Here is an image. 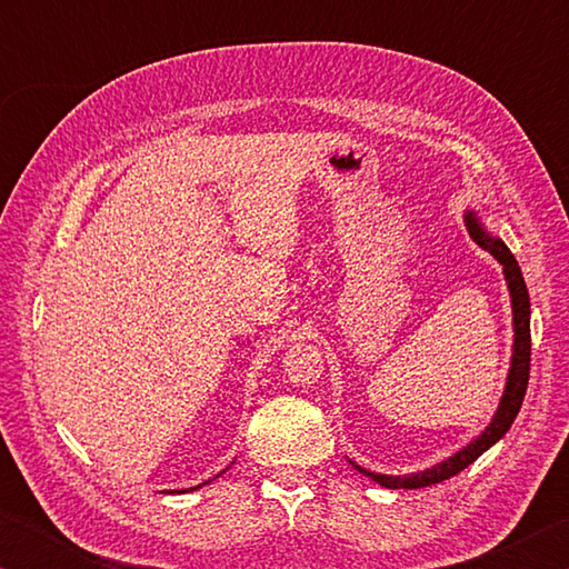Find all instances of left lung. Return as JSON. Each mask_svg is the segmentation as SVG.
<instances>
[{"label":"left lung","mask_w":569,"mask_h":569,"mask_svg":"<svg viewBox=\"0 0 569 569\" xmlns=\"http://www.w3.org/2000/svg\"><path fill=\"white\" fill-rule=\"evenodd\" d=\"M465 223H467L469 236L475 238L481 248L489 250V253H492L499 261V266H502L505 281H507V288H509V301H512L515 343H512V363H509V373H507V387H505L502 399H499V407L495 411L492 421H489V427L481 431V435L475 441H469L465 449H459L457 455H451L449 459L439 461V465H435V467H429L423 471H413V475L393 477V475H379V471H369V469L356 465V461H351L353 469H359L361 475L371 477L373 481H379L381 487L419 489V487L439 485V481L459 475L461 469H467L471 461L479 459L489 447L497 445V441L507 435L509 427H512V421L517 419L519 407H522V401H525V391H527V381H529V351H532V339H529V293H527L522 271H519V263H517V258L512 256V250H509L502 243V240L495 238L485 226H481V220L477 218L475 210H467Z\"/></svg>","instance_id":"8db88e82"}]
</instances>
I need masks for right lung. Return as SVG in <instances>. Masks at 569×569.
<instances>
[{"label": "right lung", "mask_w": 569, "mask_h": 569, "mask_svg": "<svg viewBox=\"0 0 569 569\" xmlns=\"http://www.w3.org/2000/svg\"><path fill=\"white\" fill-rule=\"evenodd\" d=\"M220 475H223V471H220ZM208 481H210V479H208ZM203 485H206V481H203ZM203 485H198V487H192V489H200Z\"/></svg>", "instance_id": "add662e5"}]
</instances>
